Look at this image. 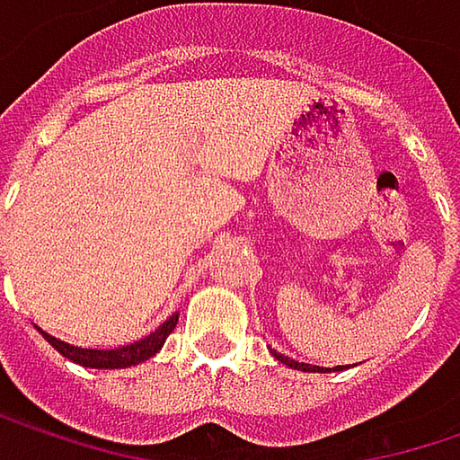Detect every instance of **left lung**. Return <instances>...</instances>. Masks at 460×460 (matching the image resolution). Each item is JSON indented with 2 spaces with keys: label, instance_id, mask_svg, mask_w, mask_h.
Returning a JSON list of instances; mask_svg holds the SVG:
<instances>
[{
  "label": "left lung",
  "instance_id": "left-lung-1",
  "mask_svg": "<svg viewBox=\"0 0 460 460\" xmlns=\"http://www.w3.org/2000/svg\"><path fill=\"white\" fill-rule=\"evenodd\" d=\"M273 358H276V360H281V363H287L289 368H300V371H308V363H297V360H292V358H287V355L276 353V350H273Z\"/></svg>",
  "mask_w": 460,
  "mask_h": 460
}]
</instances>
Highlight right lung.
Instances as JSON below:
<instances>
[{"mask_svg": "<svg viewBox=\"0 0 460 460\" xmlns=\"http://www.w3.org/2000/svg\"><path fill=\"white\" fill-rule=\"evenodd\" d=\"M176 321H179V315H171L149 337L134 342V345H126V348H115V350H86V348H75V345H67V342L52 337V334H47V340L52 342V348H58L65 358H70L78 366H86V368H128V366L145 363V360H149L152 355L157 353L165 345L168 334L176 329Z\"/></svg>", "mask_w": 460, "mask_h": 460, "instance_id": "obj_1", "label": "right lung"}]
</instances>
